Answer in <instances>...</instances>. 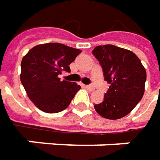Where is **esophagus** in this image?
<instances>
[{
    "mask_svg": "<svg viewBox=\"0 0 160 160\" xmlns=\"http://www.w3.org/2000/svg\"><path fill=\"white\" fill-rule=\"evenodd\" d=\"M84 87H85L86 89L89 90V91H93V90H94V87H93L92 85H84Z\"/></svg>",
    "mask_w": 160,
    "mask_h": 160,
    "instance_id": "obj_1",
    "label": "esophagus"
}]
</instances>
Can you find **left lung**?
Returning <instances> with one entry per match:
<instances>
[{
  "instance_id": "1",
  "label": "left lung",
  "mask_w": 160,
  "mask_h": 160,
  "mask_svg": "<svg viewBox=\"0 0 160 160\" xmlns=\"http://www.w3.org/2000/svg\"><path fill=\"white\" fill-rule=\"evenodd\" d=\"M92 53L102 65L105 81L109 83L103 102L94 105L96 112L107 119L122 118L144 94V67L132 52L111 44L96 46Z\"/></svg>"
}]
</instances>
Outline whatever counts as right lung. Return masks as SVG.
Masks as SVG:
<instances>
[{
  "label": "right lung",
  "instance_id": "1",
  "mask_svg": "<svg viewBox=\"0 0 160 160\" xmlns=\"http://www.w3.org/2000/svg\"><path fill=\"white\" fill-rule=\"evenodd\" d=\"M81 50L58 42L33 47L22 58L20 81L28 98L43 112L58 113L68 107L81 86L58 75L70 72L69 65Z\"/></svg>",
  "mask_w": 160,
  "mask_h": 160
}]
</instances>
